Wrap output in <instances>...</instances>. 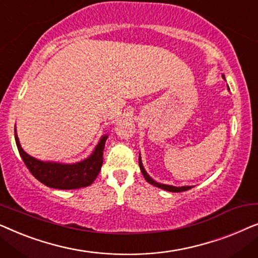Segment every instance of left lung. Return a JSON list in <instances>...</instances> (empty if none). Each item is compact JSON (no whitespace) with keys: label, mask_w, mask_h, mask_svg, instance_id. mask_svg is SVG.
I'll return each instance as SVG.
<instances>
[{"label":"left lung","mask_w":258,"mask_h":258,"mask_svg":"<svg viewBox=\"0 0 258 258\" xmlns=\"http://www.w3.org/2000/svg\"><path fill=\"white\" fill-rule=\"evenodd\" d=\"M223 77H224V76H223ZM139 164H140L141 171H142V174H143V176H144V178L147 179V182L150 183V184L155 185V186H157V188H161V189L167 190V191H171V192H181V191H185V190L191 189V186H174V185L161 184V183H157L156 181H154V179L151 178L150 176L147 174L146 170H144L143 164H142V161H141V156H140V158H139Z\"/></svg>","instance_id":"left-lung-1"}]
</instances>
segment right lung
Listing matches in <instances>:
<instances>
[{
  "label": "right lung",
  "mask_w": 258,
  "mask_h": 258,
  "mask_svg": "<svg viewBox=\"0 0 258 258\" xmlns=\"http://www.w3.org/2000/svg\"><path fill=\"white\" fill-rule=\"evenodd\" d=\"M107 139V135L102 136L93 154L86 160L73 164H63L43 162L28 155L21 147L19 137L15 134L17 149L31 175L49 188L62 190L84 188L96 179L103 163V150Z\"/></svg>",
  "instance_id": "obj_1"
}]
</instances>
